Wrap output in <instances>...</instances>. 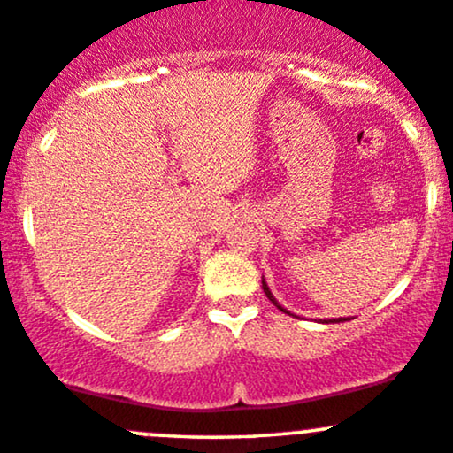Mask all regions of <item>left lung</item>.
<instances>
[{
    "instance_id": "1",
    "label": "left lung",
    "mask_w": 453,
    "mask_h": 453,
    "mask_svg": "<svg viewBox=\"0 0 453 453\" xmlns=\"http://www.w3.org/2000/svg\"><path fill=\"white\" fill-rule=\"evenodd\" d=\"M261 287H264L265 296H267V298H270V303H272V304H274V306H276V309H279V311H283V313H287V315H291V318H298V315H296V313H291V311H287V309H285V306H283V304H280V303H279V300H276V298H274V294H272V291H270V287H267V283H265V279H261ZM330 322H333V324H339V322H349V318H334V319H324V324H330Z\"/></svg>"
}]
</instances>
